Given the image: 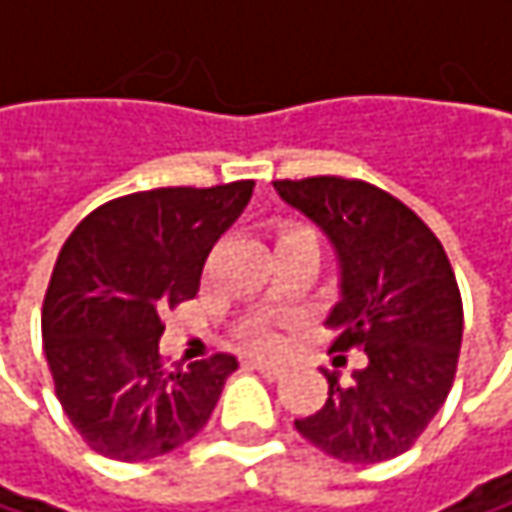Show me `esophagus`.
<instances>
[{
  "mask_svg": "<svg viewBox=\"0 0 512 512\" xmlns=\"http://www.w3.org/2000/svg\"><path fill=\"white\" fill-rule=\"evenodd\" d=\"M249 367L257 370V373H263L266 379H278V376H284V367H281V364H275V361H260V358H252V361H249Z\"/></svg>",
  "mask_w": 512,
  "mask_h": 512,
  "instance_id": "esophagus-1",
  "label": "esophagus"
}]
</instances>
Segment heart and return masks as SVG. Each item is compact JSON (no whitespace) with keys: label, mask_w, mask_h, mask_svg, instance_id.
<instances>
[{"label":"heart","mask_w":512,"mask_h":512,"mask_svg":"<svg viewBox=\"0 0 512 512\" xmlns=\"http://www.w3.org/2000/svg\"><path fill=\"white\" fill-rule=\"evenodd\" d=\"M287 237L314 240V234H311L308 228H287V231L281 234V240H287ZM243 341H246V347H252V350H257V353H272V350H278V335H275L272 329H266V326H255V329H249V332L243 335Z\"/></svg>","instance_id":"heart-1"}]
</instances>
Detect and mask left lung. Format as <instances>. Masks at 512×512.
Listing matches in <instances>:
<instances>
[{"label":"left lung","mask_w":512,"mask_h":512,"mask_svg":"<svg viewBox=\"0 0 512 512\" xmlns=\"http://www.w3.org/2000/svg\"><path fill=\"white\" fill-rule=\"evenodd\" d=\"M272 186L338 255L341 302L326 317L332 353L364 350V367L350 379L323 370L329 397L296 430L341 462L394 460L418 442L454 385L462 299L451 260L403 201L373 183L305 177Z\"/></svg>","instance_id":"1"}]
</instances>
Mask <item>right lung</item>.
<instances>
[{
  "label": "right lung",
  "instance_id": "right-lung-1",
  "mask_svg": "<svg viewBox=\"0 0 512 512\" xmlns=\"http://www.w3.org/2000/svg\"><path fill=\"white\" fill-rule=\"evenodd\" d=\"M255 180L133 192L85 216L61 246L41 311L55 397L91 451L162 457L204 430L237 358L168 367L162 314L192 299Z\"/></svg>",
  "mask_w": 512,
  "mask_h": 512
}]
</instances>
